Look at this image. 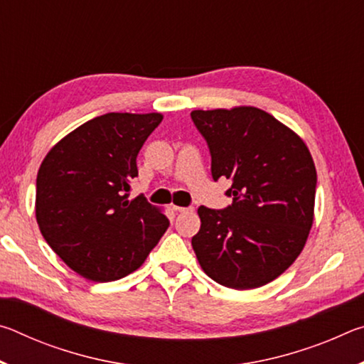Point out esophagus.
<instances>
[{"label":"esophagus","mask_w":364,"mask_h":364,"mask_svg":"<svg viewBox=\"0 0 364 364\" xmlns=\"http://www.w3.org/2000/svg\"><path fill=\"white\" fill-rule=\"evenodd\" d=\"M173 210L176 213H188V212H193L194 207H178V205H173Z\"/></svg>","instance_id":"obj_1"}]
</instances>
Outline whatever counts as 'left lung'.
Masks as SVG:
<instances>
[{
    "instance_id": "1",
    "label": "left lung",
    "mask_w": 364,
    "mask_h": 364,
    "mask_svg": "<svg viewBox=\"0 0 364 364\" xmlns=\"http://www.w3.org/2000/svg\"><path fill=\"white\" fill-rule=\"evenodd\" d=\"M212 156V176L231 180L223 210L197 208L193 237L202 269L237 291L268 284L291 267L315 215L316 168L297 133L262 109L193 110Z\"/></svg>"
}]
</instances>
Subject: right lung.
Listing matches in <instances>:
<instances>
[{
    "label": "right lung",
    "mask_w": 364,
    "mask_h": 364,
    "mask_svg": "<svg viewBox=\"0 0 364 364\" xmlns=\"http://www.w3.org/2000/svg\"><path fill=\"white\" fill-rule=\"evenodd\" d=\"M162 114L109 112L46 154L36 176L40 231L67 267L95 282L136 271L170 225L144 196H130L136 157Z\"/></svg>",
    "instance_id": "1"
}]
</instances>
